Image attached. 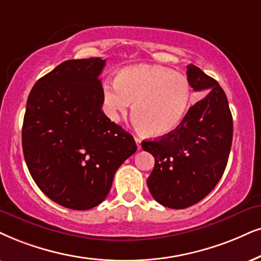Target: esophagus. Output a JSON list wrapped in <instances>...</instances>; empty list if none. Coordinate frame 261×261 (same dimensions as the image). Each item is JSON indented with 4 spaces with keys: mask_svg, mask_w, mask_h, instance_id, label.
I'll return each instance as SVG.
<instances>
[{
    "mask_svg": "<svg viewBox=\"0 0 261 261\" xmlns=\"http://www.w3.org/2000/svg\"><path fill=\"white\" fill-rule=\"evenodd\" d=\"M135 141H136V144H137V149L140 150V149H141V138H140V137H137V136H135Z\"/></svg>",
    "mask_w": 261,
    "mask_h": 261,
    "instance_id": "1",
    "label": "esophagus"
}]
</instances>
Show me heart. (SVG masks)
Returning <instances> with one entry per match:
<instances>
[{
    "mask_svg": "<svg viewBox=\"0 0 261 261\" xmlns=\"http://www.w3.org/2000/svg\"><path fill=\"white\" fill-rule=\"evenodd\" d=\"M190 98V83L186 75L149 65L123 68L118 72L113 87L106 84L102 91L110 118L117 120L134 103V118L151 137L176 130L189 110Z\"/></svg>",
    "mask_w": 261,
    "mask_h": 261,
    "instance_id": "b5f03b06",
    "label": "heart"
}]
</instances>
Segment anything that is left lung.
<instances>
[{"label":"left lung","instance_id":"1","mask_svg":"<svg viewBox=\"0 0 261 261\" xmlns=\"http://www.w3.org/2000/svg\"><path fill=\"white\" fill-rule=\"evenodd\" d=\"M187 75L194 90L211 89L208 95L189 108L172 133L142 142L155 159L147 179L151 196L174 210L193 206L213 190L232 143V115L222 87L195 65H188Z\"/></svg>","mask_w":261,"mask_h":261}]
</instances>
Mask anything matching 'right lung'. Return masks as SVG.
<instances>
[{
	"label": "right lung",
	"mask_w": 261,
	"mask_h": 261,
	"mask_svg": "<svg viewBox=\"0 0 261 261\" xmlns=\"http://www.w3.org/2000/svg\"><path fill=\"white\" fill-rule=\"evenodd\" d=\"M106 60L64 61L38 79L22 124V151L39 189L66 208L85 211L110 193L136 142L102 112Z\"/></svg>",
	"instance_id": "add662e5"
}]
</instances>
